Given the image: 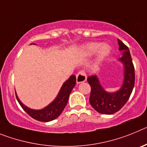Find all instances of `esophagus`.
Returning a JSON list of instances; mask_svg holds the SVG:
<instances>
[{
  "mask_svg": "<svg viewBox=\"0 0 147 147\" xmlns=\"http://www.w3.org/2000/svg\"><path fill=\"white\" fill-rule=\"evenodd\" d=\"M87 76L85 74V71H80L76 74V82L77 83H82L86 81Z\"/></svg>",
  "mask_w": 147,
  "mask_h": 147,
  "instance_id": "esophagus-1",
  "label": "esophagus"
}]
</instances>
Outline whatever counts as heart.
<instances>
[{
	"label": "heart",
	"instance_id": "heart-1",
	"mask_svg": "<svg viewBox=\"0 0 147 147\" xmlns=\"http://www.w3.org/2000/svg\"><path fill=\"white\" fill-rule=\"evenodd\" d=\"M100 44L98 42H90V43L88 44L85 47V49L86 51L89 53L94 52L97 49L99 48ZM110 48L107 45H103L100 47L99 51H98V54H99L100 57H104L106 55L110 53Z\"/></svg>",
	"mask_w": 147,
	"mask_h": 147
}]
</instances>
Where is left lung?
Listing matches in <instances>:
<instances>
[{
  "label": "left lung",
  "instance_id": "1",
  "mask_svg": "<svg viewBox=\"0 0 147 147\" xmlns=\"http://www.w3.org/2000/svg\"><path fill=\"white\" fill-rule=\"evenodd\" d=\"M118 41L119 50L124 51L119 59L124 65V80L121 88L115 93H107L101 86L96 76L88 78V82L91 88L90 104L97 112L102 114L110 115L120 110L129 99L135 85V67L129 50L120 40Z\"/></svg>",
  "mask_w": 147,
  "mask_h": 147
}]
</instances>
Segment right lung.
<instances>
[{
  "instance_id": "add662e5",
  "label": "right lung",
  "mask_w": 147,
  "mask_h": 147,
  "mask_svg": "<svg viewBox=\"0 0 147 147\" xmlns=\"http://www.w3.org/2000/svg\"><path fill=\"white\" fill-rule=\"evenodd\" d=\"M76 76L72 75L63 84L57 97L52 103L42 110H32L23 105L16 95V98L22 108L32 118L39 121L48 122L54 120L62 113L68 101V97L71 90L76 85Z\"/></svg>"
}]
</instances>
